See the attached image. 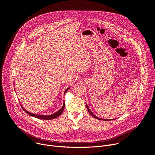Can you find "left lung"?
<instances>
[{
	"label": "left lung",
	"instance_id": "8db88e82",
	"mask_svg": "<svg viewBox=\"0 0 155 155\" xmlns=\"http://www.w3.org/2000/svg\"><path fill=\"white\" fill-rule=\"evenodd\" d=\"M87 110H88V111L89 112V113H90L94 117V118H95V119H99V120H108V119H101V118H99V117H97L95 115H94V114L92 113V112L90 110V109H89V108H88V105H87Z\"/></svg>",
	"mask_w": 155,
	"mask_h": 155
}]
</instances>
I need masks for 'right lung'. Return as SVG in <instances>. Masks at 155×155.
<instances>
[{
    "label": "right lung",
    "instance_id": "add662e5",
    "mask_svg": "<svg viewBox=\"0 0 155 155\" xmlns=\"http://www.w3.org/2000/svg\"><path fill=\"white\" fill-rule=\"evenodd\" d=\"M69 88H70V87L69 88H68L66 91H64V94L66 93L68 90H69ZM21 107L23 109V110L25 111L28 114H29V116H32V117H36V118H38V119H44V120H50V119H54V118H56V117H58V116H60L61 114L63 113V110H64V102H63V106H62V107L58 111V112H55V113H54V114H51V115H50V116H41V115H38V114H32V113H30V112H29L28 111H27V110H26L25 109H24L22 107V105H21Z\"/></svg>",
    "mask_w": 155,
    "mask_h": 155
}]
</instances>
